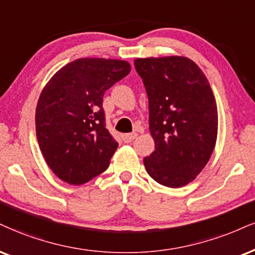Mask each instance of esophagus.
<instances>
[{
	"label": "esophagus",
	"mask_w": 255,
	"mask_h": 255,
	"mask_svg": "<svg viewBox=\"0 0 255 255\" xmlns=\"http://www.w3.org/2000/svg\"><path fill=\"white\" fill-rule=\"evenodd\" d=\"M136 137H137L136 133H125V134H123V136H122L123 140H124L125 143L132 142V140H133Z\"/></svg>",
	"instance_id": "obj_1"
}]
</instances>
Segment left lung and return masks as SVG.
Wrapping results in <instances>:
<instances>
[{"label":"left lung","instance_id":"1","mask_svg":"<svg viewBox=\"0 0 255 255\" xmlns=\"http://www.w3.org/2000/svg\"><path fill=\"white\" fill-rule=\"evenodd\" d=\"M149 99L155 151L144 158L151 177L169 188L190 183L208 163L218 137V108L209 81L185 56L136 59Z\"/></svg>","mask_w":255,"mask_h":255}]
</instances>
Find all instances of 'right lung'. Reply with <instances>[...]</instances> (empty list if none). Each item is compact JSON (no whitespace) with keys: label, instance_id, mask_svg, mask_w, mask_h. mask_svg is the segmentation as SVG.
Here are the masks:
<instances>
[{"label":"right lung","instance_id":"right-lung-1","mask_svg":"<svg viewBox=\"0 0 255 255\" xmlns=\"http://www.w3.org/2000/svg\"><path fill=\"white\" fill-rule=\"evenodd\" d=\"M130 71L124 60L81 58L43 87L35 111L37 142L51 170L66 183H86L108 169L118 143L105 127L103 97Z\"/></svg>","mask_w":255,"mask_h":255}]
</instances>
